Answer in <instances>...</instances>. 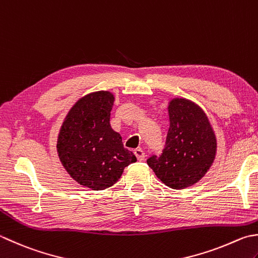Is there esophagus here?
<instances>
[{"label":"esophagus","instance_id":"34e87169","mask_svg":"<svg viewBox=\"0 0 258 258\" xmlns=\"http://www.w3.org/2000/svg\"><path fill=\"white\" fill-rule=\"evenodd\" d=\"M134 154L136 156V159H138L139 161H143L144 158H145V153H144V151L142 149L134 150Z\"/></svg>","mask_w":258,"mask_h":258}]
</instances>
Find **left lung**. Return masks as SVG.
<instances>
[{"mask_svg": "<svg viewBox=\"0 0 258 258\" xmlns=\"http://www.w3.org/2000/svg\"><path fill=\"white\" fill-rule=\"evenodd\" d=\"M169 118L162 153L146 162L165 185L180 190L197 183L207 173L215 160L217 141L207 115L191 100H171Z\"/></svg>", "mask_w": 258, "mask_h": 258, "instance_id": "obj_1", "label": "left lung"}]
</instances>
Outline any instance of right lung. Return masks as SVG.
I'll use <instances>...</instances> for the list:
<instances>
[{
  "instance_id": "obj_1",
  "label": "right lung",
  "mask_w": 258,
  "mask_h": 258,
  "mask_svg": "<svg viewBox=\"0 0 258 258\" xmlns=\"http://www.w3.org/2000/svg\"><path fill=\"white\" fill-rule=\"evenodd\" d=\"M114 95H86L69 110L58 136L59 159L70 176L86 188L104 190L122 176L136 156L124 148L122 136L110 127Z\"/></svg>"
}]
</instances>
